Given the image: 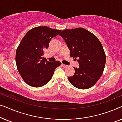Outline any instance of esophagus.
<instances>
[{
	"instance_id": "esophagus-1",
	"label": "esophagus",
	"mask_w": 122,
	"mask_h": 122,
	"mask_svg": "<svg viewBox=\"0 0 122 122\" xmlns=\"http://www.w3.org/2000/svg\"><path fill=\"white\" fill-rule=\"evenodd\" d=\"M61 66H62L63 67H64V68H67V67H68V66H67V65H66V64H61Z\"/></svg>"
}]
</instances>
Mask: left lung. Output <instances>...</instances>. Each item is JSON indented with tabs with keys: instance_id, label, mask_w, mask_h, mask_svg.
<instances>
[{
	"instance_id": "8db88e82",
	"label": "left lung",
	"mask_w": 122,
	"mask_h": 122,
	"mask_svg": "<svg viewBox=\"0 0 122 122\" xmlns=\"http://www.w3.org/2000/svg\"><path fill=\"white\" fill-rule=\"evenodd\" d=\"M66 41L71 57L78 58L79 67L74 68L75 73L68 77L75 87L86 89L93 86L104 71L106 56L98 38L82 28L64 29L59 34Z\"/></svg>"
}]
</instances>
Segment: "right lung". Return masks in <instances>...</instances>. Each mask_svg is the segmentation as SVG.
Here are the masks:
<instances>
[{
  "label": "right lung",
  "instance_id": "obj_1",
  "mask_svg": "<svg viewBox=\"0 0 122 122\" xmlns=\"http://www.w3.org/2000/svg\"><path fill=\"white\" fill-rule=\"evenodd\" d=\"M61 30L46 26L35 27L28 31L16 51L15 61L18 72L25 82L33 87H41L50 81L59 61H48L42 56L51 38Z\"/></svg>",
  "mask_w": 122,
  "mask_h": 122
}]
</instances>
